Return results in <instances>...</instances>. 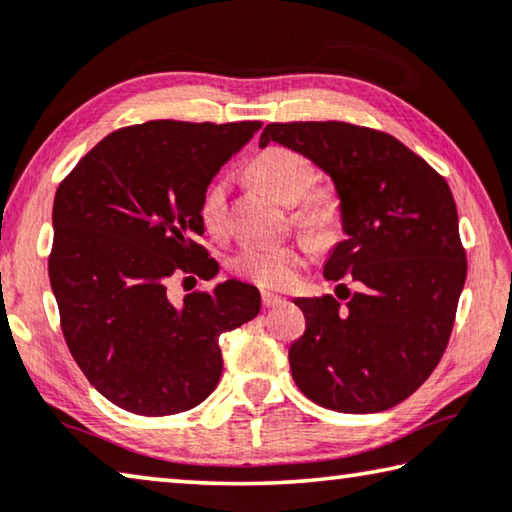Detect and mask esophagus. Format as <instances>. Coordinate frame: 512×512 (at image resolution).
I'll use <instances>...</instances> for the list:
<instances>
[{
    "label": "esophagus",
    "mask_w": 512,
    "mask_h": 512,
    "mask_svg": "<svg viewBox=\"0 0 512 512\" xmlns=\"http://www.w3.org/2000/svg\"><path fill=\"white\" fill-rule=\"evenodd\" d=\"M287 300L282 296H275V294H262V307L264 310H273V307H280L285 305Z\"/></svg>",
    "instance_id": "1"
}]
</instances>
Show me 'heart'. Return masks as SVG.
Returning <instances> with one entry per match:
<instances>
[{"label":"heart","mask_w":512,"mask_h":512,"mask_svg":"<svg viewBox=\"0 0 512 512\" xmlns=\"http://www.w3.org/2000/svg\"><path fill=\"white\" fill-rule=\"evenodd\" d=\"M250 177L269 191L275 200L294 205L314 182L312 161L296 150L266 148L250 161ZM305 196V195H304ZM306 197V196H305ZM227 184L214 180L202 193L200 221L209 232H221L225 225ZM296 223L314 237H330L339 225V205L330 191H312L300 202ZM307 262V248L303 243H285V246H264V243H243L232 257V271L241 278L255 282L262 289L282 291L294 287L298 271Z\"/></svg>","instance_id":"obj_1"}]
</instances>
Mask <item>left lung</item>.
Wrapping results in <instances>:
<instances>
[{"instance_id": "obj_1", "label": "left lung", "mask_w": 512, "mask_h": 512, "mask_svg": "<svg viewBox=\"0 0 512 512\" xmlns=\"http://www.w3.org/2000/svg\"><path fill=\"white\" fill-rule=\"evenodd\" d=\"M296 150L335 184L344 241L330 250L335 296L296 298L307 328L291 376L328 410L394 408L426 383L449 344L467 259L449 184L385 132L351 123H271L259 145Z\"/></svg>"}]
</instances>
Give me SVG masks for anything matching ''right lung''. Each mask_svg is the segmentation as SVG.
Returning <instances> with one entry per match:
<instances>
[{"instance_id":"add662e5","label":"right lung","mask_w":512,"mask_h":512,"mask_svg":"<svg viewBox=\"0 0 512 512\" xmlns=\"http://www.w3.org/2000/svg\"><path fill=\"white\" fill-rule=\"evenodd\" d=\"M262 123L150 120L109 134L54 196L50 282L72 358L97 392L143 417L196 408L223 371L218 337L259 314L239 280L173 305L175 273L212 280L200 200Z\"/></svg>"}]
</instances>
